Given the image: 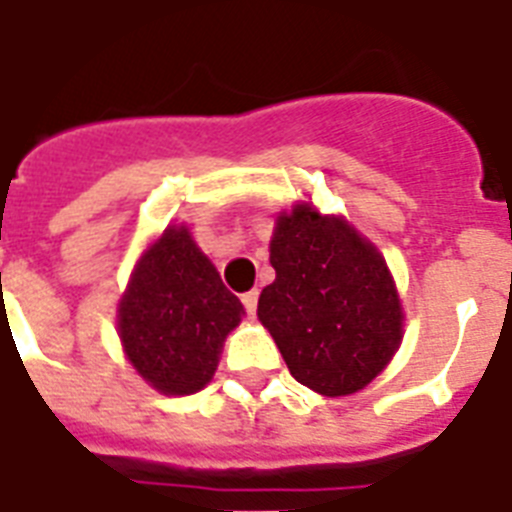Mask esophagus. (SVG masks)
<instances>
[{"label":"esophagus","mask_w":512,"mask_h":512,"mask_svg":"<svg viewBox=\"0 0 512 512\" xmlns=\"http://www.w3.org/2000/svg\"><path fill=\"white\" fill-rule=\"evenodd\" d=\"M257 297H260V292H257V289H252V292H247V295H241V305H244V311H247L249 319H255Z\"/></svg>","instance_id":"1"}]
</instances>
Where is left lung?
<instances>
[{
  "label": "left lung",
  "mask_w": 512,
  "mask_h": 512,
  "mask_svg": "<svg viewBox=\"0 0 512 512\" xmlns=\"http://www.w3.org/2000/svg\"><path fill=\"white\" fill-rule=\"evenodd\" d=\"M271 265L276 281L257 316L292 377L324 396L372 382L396 353L404 321L380 252L340 217L297 204L276 223Z\"/></svg>",
  "instance_id": "1"
}]
</instances>
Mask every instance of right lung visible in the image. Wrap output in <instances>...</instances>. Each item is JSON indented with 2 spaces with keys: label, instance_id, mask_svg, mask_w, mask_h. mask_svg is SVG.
Masks as SVG:
<instances>
[{
  "label": "right lung",
  "instance_id": "add662e5",
  "mask_svg": "<svg viewBox=\"0 0 512 512\" xmlns=\"http://www.w3.org/2000/svg\"><path fill=\"white\" fill-rule=\"evenodd\" d=\"M241 313L239 297L225 289L191 233L172 225L132 276L119 305V337L156 390L188 396L212 380L220 345Z\"/></svg>",
  "mask_w": 512,
  "mask_h": 512
}]
</instances>
